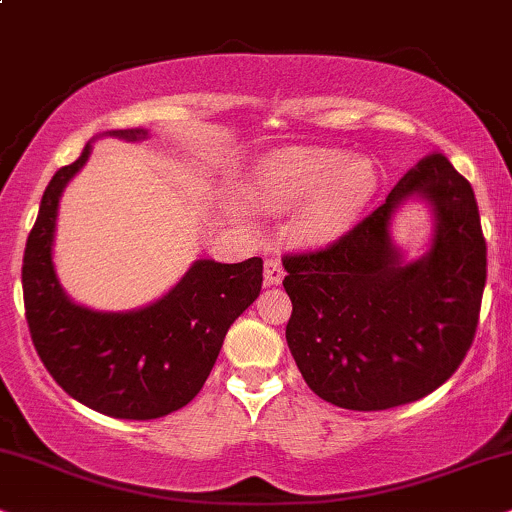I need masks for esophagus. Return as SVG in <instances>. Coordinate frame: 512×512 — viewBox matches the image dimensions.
Wrapping results in <instances>:
<instances>
[{
  "label": "esophagus",
  "mask_w": 512,
  "mask_h": 512,
  "mask_svg": "<svg viewBox=\"0 0 512 512\" xmlns=\"http://www.w3.org/2000/svg\"><path fill=\"white\" fill-rule=\"evenodd\" d=\"M283 276H286V271H283L281 260L269 257V260L264 262V283H267V286H278V283L283 281Z\"/></svg>",
  "instance_id": "esophagus-1"
}]
</instances>
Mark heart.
Returning a JSON list of instances; mask_svg holds the SVG:
<instances>
[{
    "label": "heart",
    "instance_id": "b5f03b06",
    "mask_svg": "<svg viewBox=\"0 0 512 512\" xmlns=\"http://www.w3.org/2000/svg\"><path fill=\"white\" fill-rule=\"evenodd\" d=\"M378 189L368 158H347L333 148H288L267 158L252 181V198L267 210L300 208L297 234L326 245L357 222Z\"/></svg>",
    "mask_w": 512,
    "mask_h": 512
}]
</instances>
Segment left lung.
Wrapping results in <instances>:
<instances>
[{
  "mask_svg": "<svg viewBox=\"0 0 512 512\" xmlns=\"http://www.w3.org/2000/svg\"><path fill=\"white\" fill-rule=\"evenodd\" d=\"M409 199L433 234L416 261L391 238ZM293 302L286 340L309 390L349 411H383L435 392L468 354L487 281V243L468 179L442 153L411 167L373 215L331 248L283 260Z\"/></svg>",
  "mask_w": 512,
  "mask_h": 512,
  "instance_id": "left-lung-1",
  "label": "left lung"
}]
</instances>
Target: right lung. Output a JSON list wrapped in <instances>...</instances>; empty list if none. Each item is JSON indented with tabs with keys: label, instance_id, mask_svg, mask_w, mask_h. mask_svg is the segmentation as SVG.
I'll list each match as a JSON object with an SVG mask.
<instances>
[{
	"label": "right lung",
	"instance_id": "right-lung-1",
	"mask_svg": "<svg viewBox=\"0 0 512 512\" xmlns=\"http://www.w3.org/2000/svg\"><path fill=\"white\" fill-rule=\"evenodd\" d=\"M99 137L144 141L148 129H111ZM92 141L51 177L42 196L23 255L25 319L42 364L70 397L113 418H160L189 404L205 385L226 331L260 295L262 260H196L163 297L129 312L75 302L54 267L56 219L63 191L92 155Z\"/></svg>",
	"mask_w": 512,
	"mask_h": 512
}]
</instances>
